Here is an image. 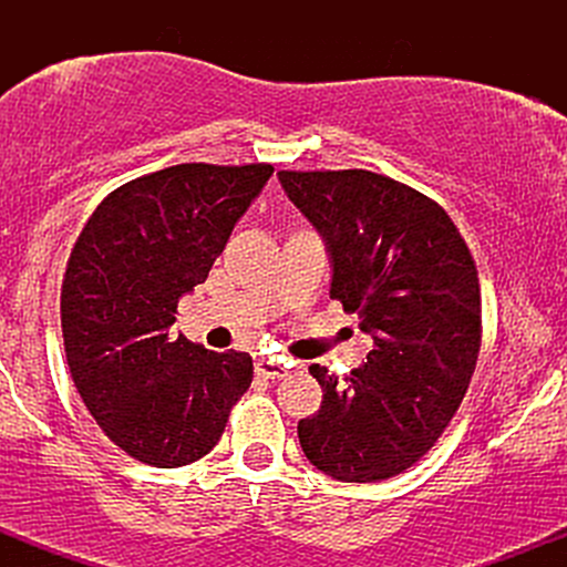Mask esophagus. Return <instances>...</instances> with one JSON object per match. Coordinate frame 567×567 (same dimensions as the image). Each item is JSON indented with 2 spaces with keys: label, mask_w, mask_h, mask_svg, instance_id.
<instances>
[{
  "label": "esophagus",
  "mask_w": 567,
  "mask_h": 567,
  "mask_svg": "<svg viewBox=\"0 0 567 567\" xmlns=\"http://www.w3.org/2000/svg\"><path fill=\"white\" fill-rule=\"evenodd\" d=\"M256 373L264 375V379H285L290 373V365L282 360H275V357H258Z\"/></svg>",
  "instance_id": "1"
}]
</instances>
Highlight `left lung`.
<instances>
[{
    "label": "left lung",
    "mask_w": 567,
    "mask_h": 567,
    "mask_svg": "<svg viewBox=\"0 0 567 567\" xmlns=\"http://www.w3.org/2000/svg\"><path fill=\"white\" fill-rule=\"evenodd\" d=\"M330 256V298L373 338L343 381L311 365L322 405L298 421L306 458L341 483L405 472L451 424L480 354L477 266L445 210L370 171H279Z\"/></svg>",
    "instance_id": "obj_1"
}]
</instances>
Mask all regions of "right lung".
Instances as JSON below:
<instances>
[{
  "label": "right lung",
  "mask_w": 567,
  "mask_h": 567,
  "mask_svg": "<svg viewBox=\"0 0 567 567\" xmlns=\"http://www.w3.org/2000/svg\"><path fill=\"white\" fill-rule=\"evenodd\" d=\"M271 165H173L109 194L71 250L61 290L71 379L106 437L175 470L218 445L252 360L173 336L178 301L205 282Z\"/></svg>",
  "instance_id": "add662e5"
}]
</instances>
